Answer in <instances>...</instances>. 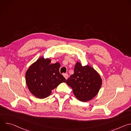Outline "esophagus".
Instances as JSON below:
<instances>
[{"label": "esophagus", "mask_w": 131, "mask_h": 131, "mask_svg": "<svg viewBox=\"0 0 131 131\" xmlns=\"http://www.w3.org/2000/svg\"><path fill=\"white\" fill-rule=\"evenodd\" d=\"M63 76H64V77H65V78L66 79H67L68 77V74H67V73H64V74H63Z\"/></svg>", "instance_id": "34e87169"}]
</instances>
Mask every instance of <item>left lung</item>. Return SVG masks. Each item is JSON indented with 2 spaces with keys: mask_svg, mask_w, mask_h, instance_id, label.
<instances>
[{
  "mask_svg": "<svg viewBox=\"0 0 131 131\" xmlns=\"http://www.w3.org/2000/svg\"><path fill=\"white\" fill-rule=\"evenodd\" d=\"M66 83L70 86L74 95L79 101L86 102L94 98L100 91L102 80L99 73L89 65L82 66L79 62Z\"/></svg>",
  "mask_w": 131,
  "mask_h": 131,
  "instance_id": "left-lung-1",
  "label": "left lung"
}]
</instances>
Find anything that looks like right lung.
<instances>
[{
	"mask_svg": "<svg viewBox=\"0 0 131 131\" xmlns=\"http://www.w3.org/2000/svg\"><path fill=\"white\" fill-rule=\"evenodd\" d=\"M51 60L41 57L31 64L26 72L25 80L29 91L35 97L45 99L52 90L66 79L60 73V64H51Z\"/></svg>",
	"mask_w": 131,
	"mask_h": 131,
	"instance_id": "right-lung-1",
	"label": "right lung"
}]
</instances>
